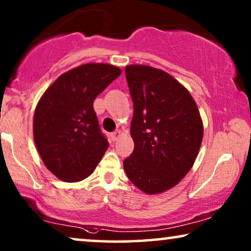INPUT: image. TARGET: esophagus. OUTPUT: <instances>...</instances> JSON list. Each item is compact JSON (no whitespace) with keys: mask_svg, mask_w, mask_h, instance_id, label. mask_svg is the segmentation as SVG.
I'll return each instance as SVG.
<instances>
[{"mask_svg":"<svg viewBox=\"0 0 251 251\" xmlns=\"http://www.w3.org/2000/svg\"><path fill=\"white\" fill-rule=\"evenodd\" d=\"M120 136H121V131H120V130H115L114 132L111 133V138L113 142H116V140L120 138Z\"/></svg>","mask_w":251,"mask_h":251,"instance_id":"34e87169","label":"esophagus"}]
</instances>
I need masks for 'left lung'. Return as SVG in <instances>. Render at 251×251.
<instances>
[{"instance_id":"8db88e82","label":"left lung","mask_w":251,"mask_h":251,"mask_svg":"<svg viewBox=\"0 0 251 251\" xmlns=\"http://www.w3.org/2000/svg\"><path fill=\"white\" fill-rule=\"evenodd\" d=\"M126 77L133 102L135 149L123 167L144 193H162L193 167L203 137L200 112L187 89L162 70L129 65Z\"/></svg>"}]
</instances>
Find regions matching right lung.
Masks as SVG:
<instances>
[{
    "mask_svg": "<svg viewBox=\"0 0 251 251\" xmlns=\"http://www.w3.org/2000/svg\"><path fill=\"white\" fill-rule=\"evenodd\" d=\"M122 71L84 64L61 74L37 102L33 131L37 152L54 176L68 183L94 173L108 147L94 101Z\"/></svg>",
    "mask_w": 251,
    "mask_h": 251,
    "instance_id": "1",
    "label": "right lung"
}]
</instances>
